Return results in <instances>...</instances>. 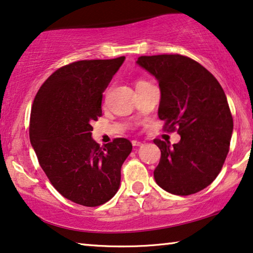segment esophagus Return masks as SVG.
<instances>
[{"mask_svg": "<svg viewBox=\"0 0 253 253\" xmlns=\"http://www.w3.org/2000/svg\"><path fill=\"white\" fill-rule=\"evenodd\" d=\"M131 144H133V145H134V147H141V145H142V144H143V143H142V142H140V141L133 140V141H131Z\"/></svg>", "mask_w": 253, "mask_h": 253, "instance_id": "esophagus-1", "label": "esophagus"}]
</instances>
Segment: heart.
Masks as SVG:
<instances>
[{
    "label": "heart",
    "mask_w": 253,
    "mask_h": 253,
    "mask_svg": "<svg viewBox=\"0 0 253 253\" xmlns=\"http://www.w3.org/2000/svg\"><path fill=\"white\" fill-rule=\"evenodd\" d=\"M141 83H144V81H138V83H137V84H141Z\"/></svg>",
    "instance_id": "1"
}]
</instances>
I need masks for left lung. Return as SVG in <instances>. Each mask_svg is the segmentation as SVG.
Listing matches in <instances>:
<instances>
[{"mask_svg":"<svg viewBox=\"0 0 253 253\" xmlns=\"http://www.w3.org/2000/svg\"><path fill=\"white\" fill-rule=\"evenodd\" d=\"M136 64L159 84L158 117L181 136L170 147L155 140L162 157L154 176L174 195L196 194L218 176L229 151L233 117L218 80L201 64L181 55L141 56Z\"/></svg>","mask_w":253,"mask_h":253,"instance_id":"obj_1","label":"left lung"}]
</instances>
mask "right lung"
Here are the masks:
<instances>
[{
  "label": "right lung",
  "mask_w": 253,
  "mask_h": 253,
  "mask_svg": "<svg viewBox=\"0 0 253 253\" xmlns=\"http://www.w3.org/2000/svg\"><path fill=\"white\" fill-rule=\"evenodd\" d=\"M124 62L125 57L69 64L52 73L34 98L32 147L55 189L77 204L102 205L120 187L131 143L115 138L99 147L91 123L102 116L103 91Z\"/></svg>",
  "instance_id": "obj_1"
}]
</instances>
